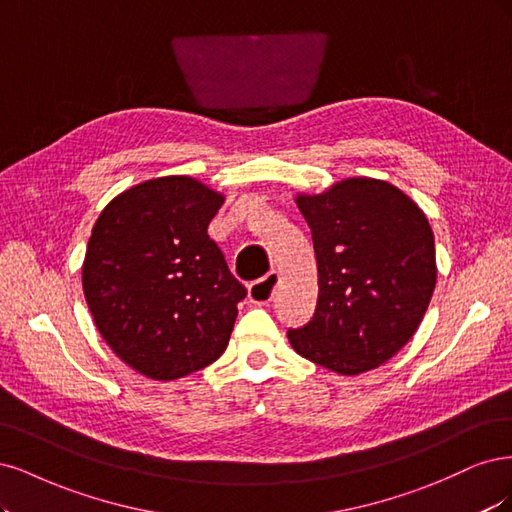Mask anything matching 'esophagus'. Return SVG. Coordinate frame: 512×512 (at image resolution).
<instances>
[{"label":"esophagus","instance_id":"obj_1","mask_svg":"<svg viewBox=\"0 0 512 512\" xmlns=\"http://www.w3.org/2000/svg\"><path fill=\"white\" fill-rule=\"evenodd\" d=\"M278 283H280V274L276 270L268 272L263 278H259V280H255V283H251L249 285V300H251V304H257V306L268 304L274 298Z\"/></svg>","mask_w":512,"mask_h":512}]
</instances>
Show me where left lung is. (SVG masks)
<instances>
[{"label": "left lung", "mask_w": 512, "mask_h": 512, "mask_svg": "<svg viewBox=\"0 0 512 512\" xmlns=\"http://www.w3.org/2000/svg\"><path fill=\"white\" fill-rule=\"evenodd\" d=\"M319 270L317 312L289 332L293 351L357 376L415 336L436 287L434 232L415 200L387 180L353 176L298 193Z\"/></svg>", "instance_id": "1"}]
</instances>
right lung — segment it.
Wrapping results in <instances>:
<instances>
[{"mask_svg":"<svg viewBox=\"0 0 512 512\" xmlns=\"http://www.w3.org/2000/svg\"><path fill=\"white\" fill-rule=\"evenodd\" d=\"M225 195L183 174L148 178L100 212L82 261L93 323L121 361L176 381L227 349L246 289L208 225Z\"/></svg>","mask_w":512,"mask_h":512,"instance_id":"obj_1","label":"right lung"}]
</instances>
